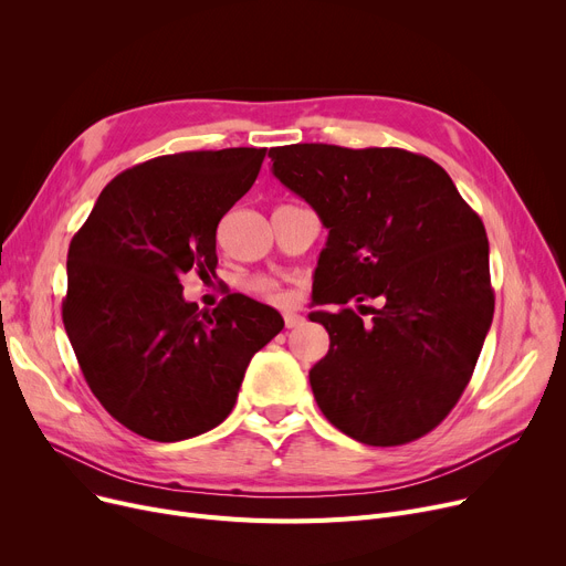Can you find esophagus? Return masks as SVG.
Here are the masks:
<instances>
[{
	"instance_id": "esophagus-1",
	"label": "esophagus",
	"mask_w": 566,
	"mask_h": 566,
	"mask_svg": "<svg viewBox=\"0 0 566 566\" xmlns=\"http://www.w3.org/2000/svg\"><path fill=\"white\" fill-rule=\"evenodd\" d=\"M305 323V316H301V314H284V325L286 328H301V325Z\"/></svg>"
}]
</instances>
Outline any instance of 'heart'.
I'll return each instance as SVG.
<instances>
[{
  "label": "heart",
  "instance_id": "heart-1",
  "mask_svg": "<svg viewBox=\"0 0 566 566\" xmlns=\"http://www.w3.org/2000/svg\"><path fill=\"white\" fill-rule=\"evenodd\" d=\"M248 289L254 295H259V298L273 303V305H286L291 301L289 293L275 280H271V277H252L248 282Z\"/></svg>",
  "mask_w": 566,
  "mask_h": 566
}]
</instances>
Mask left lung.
I'll list each match as a JSON object with an SVG mask.
<instances>
[{
	"instance_id": "obj_1",
	"label": "left lung",
	"mask_w": 566,
	"mask_h": 566,
	"mask_svg": "<svg viewBox=\"0 0 566 566\" xmlns=\"http://www.w3.org/2000/svg\"><path fill=\"white\" fill-rule=\"evenodd\" d=\"M268 156L331 229L316 305L342 310L310 314L331 335L310 371L321 412L374 448L422 438L461 399L493 321L480 216L438 163L403 148L289 144Z\"/></svg>"
}]
</instances>
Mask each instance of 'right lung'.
Returning a JSON list of instances; mask_svg holds the SVG:
<instances>
[{
  "mask_svg": "<svg viewBox=\"0 0 566 566\" xmlns=\"http://www.w3.org/2000/svg\"><path fill=\"white\" fill-rule=\"evenodd\" d=\"M265 148L184 151L105 186L69 248L64 328L82 376L116 422L156 442L211 431L282 316L231 293L186 303L181 277L216 273L222 216L256 181Z\"/></svg>",
  "mask_w": 566,
  "mask_h": 566,
  "instance_id": "obj_1",
  "label": "right lung"
}]
</instances>
